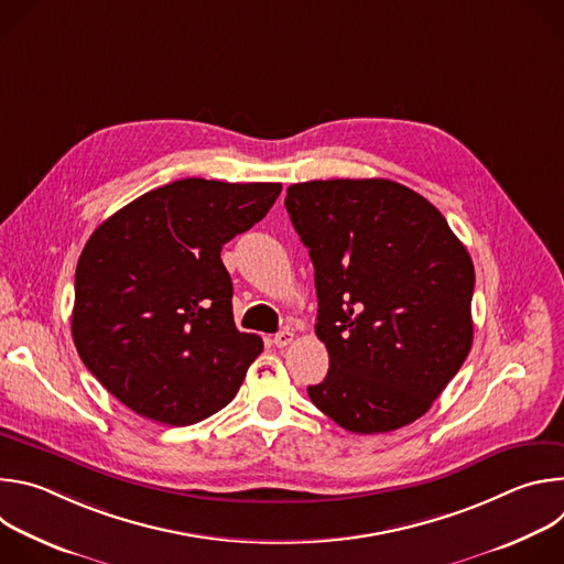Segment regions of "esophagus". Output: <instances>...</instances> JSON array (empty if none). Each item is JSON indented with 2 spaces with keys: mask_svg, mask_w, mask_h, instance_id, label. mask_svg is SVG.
I'll return each mask as SVG.
<instances>
[{
  "mask_svg": "<svg viewBox=\"0 0 564 564\" xmlns=\"http://www.w3.org/2000/svg\"><path fill=\"white\" fill-rule=\"evenodd\" d=\"M294 341V333L292 330H281L279 335H274V339H272V344L276 346V348H285V346H290Z\"/></svg>",
  "mask_w": 564,
  "mask_h": 564,
  "instance_id": "1",
  "label": "esophagus"
}]
</instances>
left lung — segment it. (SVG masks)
Instances as JSON below:
<instances>
[{
  "label": "left lung",
  "mask_w": 564,
  "mask_h": 564,
  "mask_svg": "<svg viewBox=\"0 0 564 564\" xmlns=\"http://www.w3.org/2000/svg\"><path fill=\"white\" fill-rule=\"evenodd\" d=\"M285 207L314 265L326 379L312 404L350 433L420 420L473 344L475 270L446 218L386 178L310 181Z\"/></svg>",
  "instance_id": "8db88e82"
}]
</instances>
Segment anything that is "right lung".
Listing matches in <instances>:
<instances>
[{"mask_svg": "<svg viewBox=\"0 0 564 564\" xmlns=\"http://www.w3.org/2000/svg\"><path fill=\"white\" fill-rule=\"evenodd\" d=\"M279 194V183L183 178L91 234L75 268L70 333L79 359L127 409L189 426L234 399L263 341L234 324L220 250Z\"/></svg>", "mask_w": 564, "mask_h": 564, "instance_id": "right-lung-1", "label": "right lung"}]
</instances>
